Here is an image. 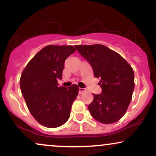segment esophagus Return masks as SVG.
<instances>
[{
    "label": "esophagus",
    "mask_w": 156,
    "mask_h": 156,
    "mask_svg": "<svg viewBox=\"0 0 156 156\" xmlns=\"http://www.w3.org/2000/svg\"><path fill=\"white\" fill-rule=\"evenodd\" d=\"M85 92H86V89L83 88H79V89H78V92H79L80 94H83V93H84Z\"/></svg>",
    "instance_id": "obj_1"
}]
</instances>
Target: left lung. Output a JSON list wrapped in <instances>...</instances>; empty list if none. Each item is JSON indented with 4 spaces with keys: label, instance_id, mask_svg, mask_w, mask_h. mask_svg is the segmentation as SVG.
Returning <instances> with one entry per match:
<instances>
[{
    "label": "left lung",
    "instance_id": "1",
    "mask_svg": "<svg viewBox=\"0 0 156 156\" xmlns=\"http://www.w3.org/2000/svg\"><path fill=\"white\" fill-rule=\"evenodd\" d=\"M90 64L101 94H93L88 105L91 115L103 124L117 122L124 116L134 90V73L131 66L115 51L103 44L75 46Z\"/></svg>",
    "mask_w": 156,
    "mask_h": 156
}]
</instances>
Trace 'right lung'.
Wrapping results in <instances>:
<instances>
[{
    "label": "right lung",
    "instance_id": "1",
    "mask_svg": "<svg viewBox=\"0 0 156 156\" xmlns=\"http://www.w3.org/2000/svg\"><path fill=\"white\" fill-rule=\"evenodd\" d=\"M76 51L71 45H48L42 48L23 69L20 84L27 107L34 119L47 128H56L70 115L78 87L58 86L64 62Z\"/></svg>",
    "mask_w": 156,
    "mask_h": 156
}]
</instances>
